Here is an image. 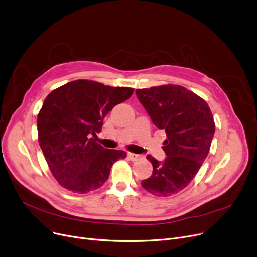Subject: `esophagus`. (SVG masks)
I'll use <instances>...</instances> for the list:
<instances>
[{
  "mask_svg": "<svg viewBox=\"0 0 257 257\" xmlns=\"http://www.w3.org/2000/svg\"><path fill=\"white\" fill-rule=\"evenodd\" d=\"M128 158L132 161H138L140 159H142V156L139 154H134V153H128Z\"/></svg>",
  "mask_w": 257,
  "mask_h": 257,
  "instance_id": "1",
  "label": "esophagus"
}]
</instances>
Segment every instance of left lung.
I'll use <instances>...</instances> for the list:
<instances>
[{
    "mask_svg": "<svg viewBox=\"0 0 257 257\" xmlns=\"http://www.w3.org/2000/svg\"><path fill=\"white\" fill-rule=\"evenodd\" d=\"M136 93L153 124L167 133L163 147L167 156L163 161L147 156L153 172L142 186L158 197L177 194L193 180L208 155L215 130L210 108L180 85L137 89Z\"/></svg>",
    "mask_w": 257,
    "mask_h": 257,
    "instance_id": "1",
    "label": "left lung"
}]
</instances>
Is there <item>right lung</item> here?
Masks as SVG:
<instances>
[{
	"label": "right lung",
	"instance_id": "add662e5",
	"mask_svg": "<svg viewBox=\"0 0 257 257\" xmlns=\"http://www.w3.org/2000/svg\"><path fill=\"white\" fill-rule=\"evenodd\" d=\"M132 93L130 87L76 80L48 94L37 115L38 143L53 176L66 190H97L115 161L127 156L123 150L105 149L96 133L105 115Z\"/></svg>",
	"mask_w": 257,
	"mask_h": 257
}]
</instances>
